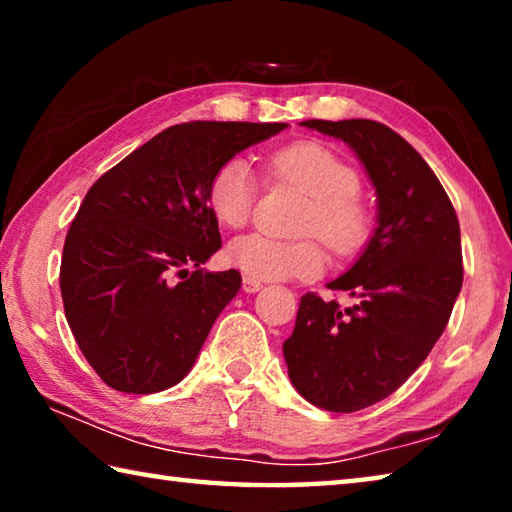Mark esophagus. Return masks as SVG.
I'll return each mask as SVG.
<instances>
[{
  "label": "esophagus",
  "mask_w": 512,
  "mask_h": 512,
  "mask_svg": "<svg viewBox=\"0 0 512 512\" xmlns=\"http://www.w3.org/2000/svg\"><path fill=\"white\" fill-rule=\"evenodd\" d=\"M241 287H244L246 293H255V291L262 289V282L255 280V277H250V275H244V282H241Z\"/></svg>",
  "instance_id": "obj_1"
}]
</instances>
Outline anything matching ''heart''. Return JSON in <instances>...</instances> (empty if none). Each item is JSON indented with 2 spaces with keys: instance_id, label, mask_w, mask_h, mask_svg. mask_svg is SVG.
Instances as JSON below:
<instances>
[{
  "instance_id": "1",
  "label": "heart",
  "mask_w": 512,
  "mask_h": 512,
  "mask_svg": "<svg viewBox=\"0 0 512 512\" xmlns=\"http://www.w3.org/2000/svg\"><path fill=\"white\" fill-rule=\"evenodd\" d=\"M268 171L311 196L302 219L305 235H318L336 255H352L366 244L370 214L357 196L361 178L352 164L316 142H298L275 151L268 158ZM255 201L257 178L248 160L230 158L212 173L207 205L225 228L246 225ZM225 259L255 280H287L318 275L325 266V250L314 237L280 241L253 232L230 241Z\"/></svg>"
}]
</instances>
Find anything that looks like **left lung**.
Instances as JSON below:
<instances>
[{
    "label": "left lung",
    "mask_w": 512,
    "mask_h": 512,
    "mask_svg": "<svg viewBox=\"0 0 512 512\" xmlns=\"http://www.w3.org/2000/svg\"><path fill=\"white\" fill-rule=\"evenodd\" d=\"M343 140L377 192V228L348 273L327 284L357 305L300 298L282 345L291 384L318 409L354 413L395 393L445 332L463 284L461 228L436 173L372 119H307Z\"/></svg>",
    "instance_id": "left-lung-1"
}]
</instances>
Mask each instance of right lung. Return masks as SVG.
I'll list each match as a JSON object with an SVG mask.
<instances>
[{
    "mask_svg": "<svg viewBox=\"0 0 512 512\" xmlns=\"http://www.w3.org/2000/svg\"><path fill=\"white\" fill-rule=\"evenodd\" d=\"M287 124L189 121L167 128L90 187L60 262L65 318L94 372L121 393L176 386L237 296L235 268H201L221 248L207 185L225 160Z\"/></svg>",
    "mask_w": 512,
    "mask_h": 512,
    "instance_id": "add662e5",
    "label": "right lung"
}]
</instances>
